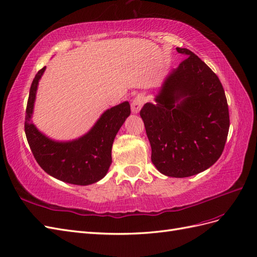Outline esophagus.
I'll return each mask as SVG.
<instances>
[{"label":"esophagus","mask_w":257,"mask_h":257,"mask_svg":"<svg viewBox=\"0 0 257 257\" xmlns=\"http://www.w3.org/2000/svg\"><path fill=\"white\" fill-rule=\"evenodd\" d=\"M143 97L142 96H137L133 101H131V112H133L134 114H138L139 111H140L142 105H143Z\"/></svg>","instance_id":"34e87169"}]
</instances>
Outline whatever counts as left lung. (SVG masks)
I'll return each instance as SVG.
<instances>
[{"label": "left lung", "instance_id": "8db88e82", "mask_svg": "<svg viewBox=\"0 0 257 257\" xmlns=\"http://www.w3.org/2000/svg\"><path fill=\"white\" fill-rule=\"evenodd\" d=\"M156 97L140 111L152 148V163L168 177L200 173L221 157L229 130V112L222 83L187 48Z\"/></svg>", "mask_w": 257, "mask_h": 257}]
</instances>
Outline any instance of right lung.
Wrapping results in <instances>:
<instances>
[{
	"label": "right lung",
	"instance_id": "obj_1",
	"mask_svg": "<svg viewBox=\"0 0 257 257\" xmlns=\"http://www.w3.org/2000/svg\"><path fill=\"white\" fill-rule=\"evenodd\" d=\"M45 68L33 79L26 108L25 131L35 160L51 177L75 185H89L106 174L112 164V145L116 134L130 115V105L123 102L107 109L93 128L72 142H55L42 135L30 121L36 89Z\"/></svg>",
	"mask_w": 257,
	"mask_h": 257
}]
</instances>
